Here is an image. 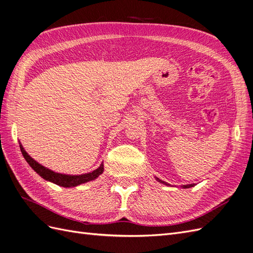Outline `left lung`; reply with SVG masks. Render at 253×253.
I'll return each mask as SVG.
<instances>
[{"label":"left lung","mask_w":253,"mask_h":253,"mask_svg":"<svg viewBox=\"0 0 253 253\" xmlns=\"http://www.w3.org/2000/svg\"><path fill=\"white\" fill-rule=\"evenodd\" d=\"M157 180H158L159 182H161V183H164V184H166L165 182H163V181L159 180V178H157ZM166 185H167V184H166ZM193 185H194V184H190V185H184V186H183V188H190V187H193Z\"/></svg>","instance_id":"obj_1"}]
</instances>
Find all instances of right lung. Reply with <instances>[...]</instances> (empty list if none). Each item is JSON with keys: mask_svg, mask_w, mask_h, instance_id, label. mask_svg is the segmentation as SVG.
<instances>
[{"mask_svg": "<svg viewBox=\"0 0 253 253\" xmlns=\"http://www.w3.org/2000/svg\"><path fill=\"white\" fill-rule=\"evenodd\" d=\"M20 148H21L23 157L25 158V160L27 161V163L30 165V167L34 169L38 174H40L46 181L52 182V183L59 185V186H62V187H66V188H67V187H75V186H78L80 184H83V183H86V182H89V181L95 180V178L99 176L100 174H102L103 171H104V165L101 164V166L99 168L93 170L92 172H89V173H86V174L66 175V174L56 173V172H53V171H51L49 169L45 168L44 166L40 165L39 163H37L34 159L30 158L28 156V153L25 150H24L23 146L21 144H20Z\"/></svg>", "mask_w": 253, "mask_h": 253, "instance_id": "right-lung-1", "label": "right lung"}]
</instances>
